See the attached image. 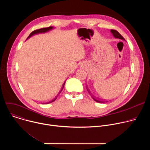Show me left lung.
Listing matches in <instances>:
<instances>
[{
	"label": "left lung",
	"mask_w": 150,
	"mask_h": 150,
	"mask_svg": "<svg viewBox=\"0 0 150 150\" xmlns=\"http://www.w3.org/2000/svg\"><path fill=\"white\" fill-rule=\"evenodd\" d=\"M110 31H111V33L113 34V36L115 37V38H119V39H121V40H125V38L119 33V32H117L116 30H110ZM87 91H88V93H89V91H88V90L87 89ZM91 97H92V98H93V99L94 100V101H97V102H98V103H104V102H108V101H104L103 100H100L99 98H97V97H94V96H91Z\"/></svg>",
	"instance_id": "left-lung-1"
}]
</instances>
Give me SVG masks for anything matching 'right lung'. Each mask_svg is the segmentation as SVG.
Returning a JSON list of instances; mask_svg holds the SVG:
<instances>
[{"instance_id":"add662e5","label":"right lung","mask_w":150,"mask_h":150,"mask_svg":"<svg viewBox=\"0 0 150 150\" xmlns=\"http://www.w3.org/2000/svg\"><path fill=\"white\" fill-rule=\"evenodd\" d=\"M52 29H53V27H47V28H41V29H38V30H34V31H33L30 35H29V36L28 37V38H27V39L28 38H30V37H31L32 35H33L34 34H38V33H46V32H47V31H49V30H52ZM65 82H64L63 83V85H62V88H61V89H60V90L59 91V93L53 97V98H52L51 100H49V101H47L46 103V104H49V103H52V102H53L54 101H55L56 100V98H57V96H58V95L61 93V91H62V90H63V87H64V85H65Z\"/></svg>"}]
</instances>
